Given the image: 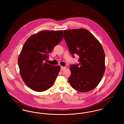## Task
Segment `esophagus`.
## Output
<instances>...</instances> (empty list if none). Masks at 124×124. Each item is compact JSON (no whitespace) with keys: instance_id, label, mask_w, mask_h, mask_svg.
<instances>
[{"instance_id":"esophagus-1","label":"esophagus","mask_w":124,"mask_h":124,"mask_svg":"<svg viewBox=\"0 0 124 124\" xmlns=\"http://www.w3.org/2000/svg\"><path fill=\"white\" fill-rule=\"evenodd\" d=\"M66 67H61V69H60V70L61 71H63V70H64L65 69H66Z\"/></svg>"}]
</instances>
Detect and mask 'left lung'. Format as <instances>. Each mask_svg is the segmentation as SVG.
<instances>
[{
  "label": "left lung",
  "mask_w": 124,
  "mask_h": 124,
  "mask_svg": "<svg viewBox=\"0 0 124 124\" xmlns=\"http://www.w3.org/2000/svg\"><path fill=\"white\" fill-rule=\"evenodd\" d=\"M65 40L73 57L79 56V64L71 65L68 81L76 91L86 93L95 88L105 72L104 51L99 40L87 30L64 31Z\"/></svg>",
  "instance_id": "8db88e82"
}]
</instances>
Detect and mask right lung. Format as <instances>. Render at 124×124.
I'll return each mask as SVG.
<instances>
[{"label":"right lung","mask_w":124,"mask_h":124,"mask_svg":"<svg viewBox=\"0 0 124 124\" xmlns=\"http://www.w3.org/2000/svg\"><path fill=\"white\" fill-rule=\"evenodd\" d=\"M63 38L62 30L42 31L31 36L19 54L20 74L25 85L36 92L50 88L60 71L59 66L47 63L48 54Z\"/></svg>","instance_id":"right-lung-1"}]
</instances>
